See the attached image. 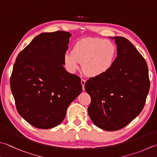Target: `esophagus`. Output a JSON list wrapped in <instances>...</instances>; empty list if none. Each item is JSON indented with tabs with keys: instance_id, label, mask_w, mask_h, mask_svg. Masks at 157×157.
Masks as SVG:
<instances>
[{
	"instance_id": "1",
	"label": "esophagus",
	"mask_w": 157,
	"mask_h": 157,
	"mask_svg": "<svg viewBox=\"0 0 157 157\" xmlns=\"http://www.w3.org/2000/svg\"><path fill=\"white\" fill-rule=\"evenodd\" d=\"M85 83H86V80L84 79H81V84H82V88H83V90H84V85Z\"/></svg>"
}]
</instances>
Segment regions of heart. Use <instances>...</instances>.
I'll return each mask as SVG.
<instances>
[{
    "label": "heart",
    "mask_w": 157,
    "mask_h": 157,
    "mask_svg": "<svg viewBox=\"0 0 157 157\" xmlns=\"http://www.w3.org/2000/svg\"><path fill=\"white\" fill-rule=\"evenodd\" d=\"M117 56L115 44L109 40L86 38L76 42L72 51H67L63 56L64 67L71 73L82 69L90 77H98L107 73L115 62Z\"/></svg>",
    "instance_id": "obj_1"
}]
</instances>
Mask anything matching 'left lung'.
Segmentation results:
<instances>
[{"label":"left lung","mask_w":157,"mask_h":157,"mask_svg":"<svg viewBox=\"0 0 157 157\" xmlns=\"http://www.w3.org/2000/svg\"><path fill=\"white\" fill-rule=\"evenodd\" d=\"M117 58L104 75L90 78L85 90L90 96L88 113L101 129H121L137 117L144 107L150 89L146 62L124 37H114Z\"/></svg>","instance_id":"obj_1"}]
</instances>
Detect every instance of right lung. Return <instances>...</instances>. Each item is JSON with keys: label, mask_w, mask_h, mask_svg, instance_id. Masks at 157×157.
<instances>
[{"label": "right lung", "mask_w": 157, "mask_h": 157, "mask_svg": "<svg viewBox=\"0 0 157 157\" xmlns=\"http://www.w3.org/2000/svg\"><path fill=\"white\" fill-rule=\"evenodd\" d=\"M71 34L42 33L17 56L10 86L18 110L33 126L49 129L64 120L69 104L81 93V79L64 68Z\"/></svg>", "instance_id": "add662e5"}]
</instances>
